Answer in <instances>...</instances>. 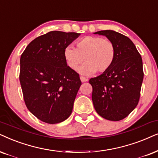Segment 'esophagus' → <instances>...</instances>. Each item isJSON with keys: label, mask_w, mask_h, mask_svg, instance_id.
Returning <instances> with one entry per match:
<instances>
[{"label": "esophagus", "mask_w": 158, "mask_h": 158, "mask_svg": "<svg viewBox=\"0 0 158 158\" xmlns=\"http://www.w3.org/2000/svg\"><path fill=\"white\" fill-rule=\"evenodd\" d=\"M80 79H81V82H85V81H87V80H88L87 78H85L84 77H80Z\"/></svg>", "instance_id": "obj_1"}]
</instances>
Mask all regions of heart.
Segmentation results:
<instances>
[{
  "label": "heart",
  "mask_w": 158,
  "mask_h": 158,
  "mask_svg": "<svg viewBox=\"0 0 158 158\" xmlns=\"http://www.w3.org/2000/svg\"><path fill=\"white\" fill-rule=\"evenodd\" d=\"M115 57L116 49L112 41L100 36L84 37L77 41V48L69 46L64 51L67 65L73 71H77L85 59L86 63L79 72L86 76L95 71L106 72L113 65Z\"/></svg>",
  "instance_id": "b5f03b06"
}]
</instances>
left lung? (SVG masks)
Here are the masks:
<instances>
[{"label":"left lung","instance_id":"left-lung-1","mask_svg":"<svg viewBox=\"0 0 158 158\" xmlns=\"http://www.w3.org/2000/svg\"><path fill=\"white\" fill-rule=\"evenodd\" d=\"M94 33L105 35L116 49L115 60L110 69L89 81L93 87L94 107L103 118L121 120L139 103L143 79L142 59L128 37L111 30Z\"/></svg>","mask_w":158,"mask_h":158}]
</instances>
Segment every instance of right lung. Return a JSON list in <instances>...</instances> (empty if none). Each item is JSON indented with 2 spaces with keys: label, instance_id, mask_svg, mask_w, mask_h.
<instances>
[{
  "label": "right lung",
  "instance_id": "obj_1",
  "mask_svg": "<svg viewBox=\"0 0 158 158\" xmlns=\"http://www.w3.org/2000/svg\"><path fill=\"white\" fill-rule=\"evenodd\" d=\"M80 33L50 31L27 46L20 57L19 81L28 110L49 124L71 115L81 85L79 73L67 65L65 49Z\"/></svg>",
  "mask_w": 158,
  "mask_h": 158
}]
</instances>
